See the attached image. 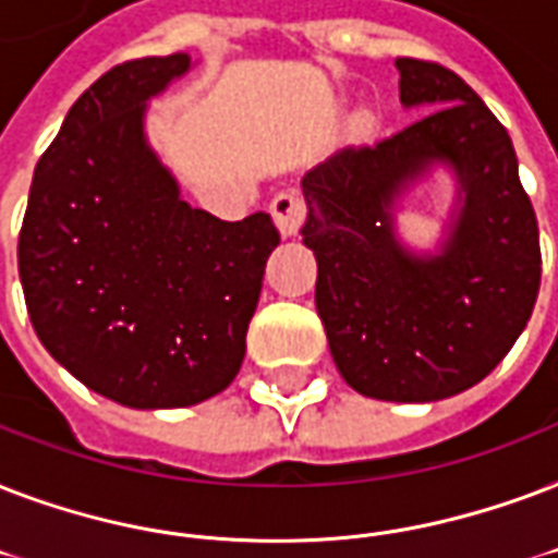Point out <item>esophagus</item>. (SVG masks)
<instances>
[{
	"instance_id": "esophagus-1",
	"label": "esophagus",
	"mask_w": 558,
	"mask_h": 558,
	"mask_svg": "<svg viewBox=\"0 0 558 558\" xmlns=\"http://www.w3.org/2000/svg\"><path fill=\"white\" fill-rule=\"evenodd\" d=\"M305 211H308V206H305V197L300 192H279L270 201L276 230L282 232L284 239H293L300 232V227L305 223Z\"/></svg>"
}]
</instances>
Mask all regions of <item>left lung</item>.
Masks as SVG:
<instances>
[{
	"label": "left lung",
	"mask_w": 558,
	"mask_h": 558,
	"mask_svg": "<svg viewBox=\"0 0 558 558\" xmlns=\"http://www.w3.org/2000/svg\"><path fill=\"white\" fill-rule=\"evenodd\" d=\"M401 104L425 110L390 140L347 148L302 177V244L317 258V314L343 381L381 401H439L483 381L533 314L542 250L507 128L463 77L399 58ZM430 165L458 177L436 254L395 239L391 206Z\"/></svg>",
	"instance_id": "8db88e82"
}]
</instances>
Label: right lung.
Returning <instances> with one entry per match:
<instances>
[{"label":"right lung","instance_id":"add662e5","mask_svg":"<svg viewBox=\"0 0 558 558\" xmlns=\"http://www.w3.org/2000/svg\"><path fill=\"white\" fill-rule=\"evenodd\" d=\"M189 54L128 60L66 113L34 168L20 279L60 366L124 408H189L239 375L267 256V211L192 209L145 140V107Z\"/></svg>","mask_w":558,"mask_h":558}]
</instances>
